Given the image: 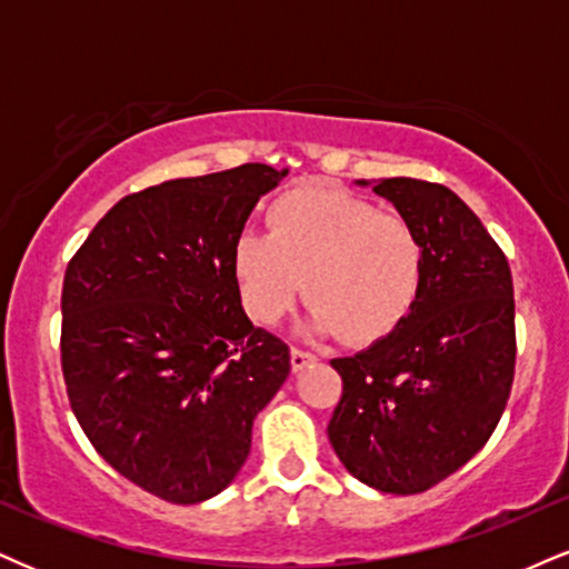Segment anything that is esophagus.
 Masks as SVG:
<instances>
[{
  "label": "esophagus",
  "mask_w": 569,
  "mask_h": 569,
  "mask_svg": "<svg viewBox=\"0 0 569 569\" xmlns=\"http://www.w3.org/2000/svg\"><path fill=\"white\" fill-rule=\"evenodd\" d=\"M312 360H315V355L299 350V347H291V368H293V371H302V368L310 366Z\"/></svg>",
  "instance_id": "esophagus-1"
}]
</instances>
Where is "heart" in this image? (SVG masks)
I'll return each instance as SVG.
<instances>
[{
    "mask_svg": "<svg viewBox=\"0 0 569 569\" xmlns=\"http://www.w3.org/2000/svg\"><path fill=\"white\" fill-rule=\"evenodd\" d=\"M429 249L397 211L331 184H305L272 201L264 232L232 246V276L246 315L272 326L305 283L310 328L376 345L408 323L427 289Z\"/></svg>",
    "mask_w": 569,
    "mask_h": 569,
    "instance_id": "obj_1",
    "label": "heart"
}]
</instances>
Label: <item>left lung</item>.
<instances>
[{
  "instance_id": "1",
  "label": "left lung",
  "mask_w": 569,
  "mask_h": 569,
  "mask_svg": "<svg viewBox=\"0 0 569 569\" xmlns=\"http://www.w3.org/2000/svg\"><path fill=\"white\" fill-rule=\"evenodd\" d=\"M373 193L421 230L427 289L400 331L331 360L341 400L328 440L360 482L413 496L461 469L501 421L517 360L515 286L501 246L450 188L389 177Z\"/></svg>"
}]
</instances>
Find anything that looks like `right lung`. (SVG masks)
Here are the masks:
<instances>
[{
  "mask_svg": "<svg viewBox=\"0 0 569 569\" xmlns=\"http://www.w3.org/2000/svg\"><path fill=\"white\" fill-rule=\"evenodd\" d=\"M267 163L124 196L68 262L60 360L73 416L111 467L169 503L236 480L257 413L291 371L289 345L246 318L232 246Z\"/></svg>",
  "mask_w": 569,
  "mask_h": 569,
  "instance_id": "add662e5",
  "label": "right lung"
}]
</instances>
